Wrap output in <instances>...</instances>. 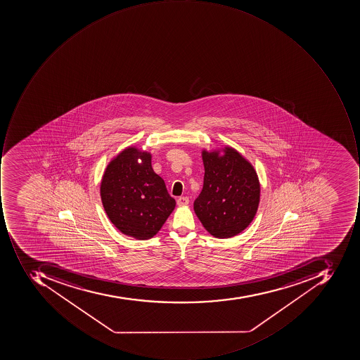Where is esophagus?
<instances>
[{"label": "esophagus", "mask_w": 360, "mask_h": 360, "mask_svg": "<svg viewBox=\"0 0 360 360\" xmlns=\"http://www.w3.org/2000/svg\"><path fill=\"white\" fill-rule=\"evenodd\" d=\"M176 203L179 207H185V205H188L189 199L187 197H179V199L176 200Z\"/></svg>", "instance_id": "esophagus-1"}]
</instances>
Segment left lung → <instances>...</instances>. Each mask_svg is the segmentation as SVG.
<instances>
[{
  "mask_svg": "<svg viewBox=\"0 0 360 360\" xmlns=\"http://www.w3.org/2000/svg\"><path fill=\"white\" fill-rule=\"evenodd\" d=\"M203 188L193 203L207 233L224 239L243 233L253 221L261 185L253 165L231 146L202 149Z\"/></svg>",
  "mask_w": 360,
  "mask_h": 360,
  "instance_id": "left-lung-1",
  "label": "left lung"
}]
</instances>
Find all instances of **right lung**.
<instances>
[{
    "mask_svg": "<svg viewBox=\"0 0 360 360\" xmlns=\"http://www.w3.org/2000/svg\"><path fill=\"white\" fill-rule=\"evenodd\" d=\"M150 153L129 146L108 163L101 181L103 209L123 235L147 240L157 235L175 200L151 167Z\"/></svg>",
    "mask_w": 360,
    "mask_h": 360,
    "instance_id": "right-lung-1",
    "label": "right lung"
}]
</instances>
